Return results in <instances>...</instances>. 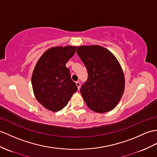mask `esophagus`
Returning <instances> with one entry per match:
<instances>
[{
    "label": "esophagus",
    "mask_w": 157,
    "mask_h": 157,
    "mask_svg": "<svg viewBox=\"0 0 157 157\" xmlns=\"http://www.w3.org/2000/svg\"><path fill=\"white\" fill-rule=\"evenodd\" d=\"M75 83H76V85H77V86H78V90H79V88H80V86H81V83H80V82H79V81L76 82H75Z\"/></svg>",
    "instance_id": "esophagus-1"
}]
</instances>
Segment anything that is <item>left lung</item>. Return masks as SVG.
I'll list each match as a JSON object with an SVG mask.
<instances>
[{
  "label": "left lung",
  "mask_w": 157,
  "mask_h": 157,
  "mask_svg": "<svg viewBox=\"0 0 157 157\" xmlns=\"http://www.w3.org/2000/svg\"><path fill=\"white\" fill-rule=\"evenodd\" d=\"M76 52L88 74L80 89L87 105L96 112L112 110L124 90V75L118 61L99 45L78 47Z\"/></svg>",
  "instance_id": "left-lung-1"
}]
</instances>
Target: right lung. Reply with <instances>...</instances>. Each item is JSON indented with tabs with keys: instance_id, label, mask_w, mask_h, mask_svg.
I'll list each match as a JSON object with an SVG mask.
<instances>
[{
	"instance_id": "obj_1",
	"label": "right lung",
	"mask_w": 157,
	"mask_h": 157,
	"mask_svg": "<svg viewBox=\"0 0 157 157\" xmlns=\"http://www.w3.org/2000/svg\"><path fill=\"white\" fill-rule=\"evenodd\" d=\"M75 52V47H52L39 58L32 75V86L36 99L53 112L62 110L78 87L65 66Z\"/></svg>"
}]
</instances>
